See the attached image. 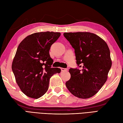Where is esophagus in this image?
<instances>
[{
	"label": "esophagus",
	"mask_w": 123,
	"mask_h": 123,
	"mask_svg": "<svg viewBox=\"0 0 123 123\" xmlns=\"http://www.w3.org/2000/svg\"><path fill=\"white\" fill-rule=\"evenodd\" d=\"M61 71H67V70H68V69L63 68H61Z\"/></svg>",
	"instance_id": "34e87169"
}]
</instances>
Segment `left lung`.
I'll list each match as a JSON object with an SVG mask.
<instances>
[{
    "label": "left lung",
    "mask_w": 123,
    "mask_h": 123,
    "mask_svg": "<svg viewBox=\"0 0 123 123\" xmlns=\"http://www.w3.org/2000/svg\"><path fill=\"white\" fill-rule=\"evenodd\" d=\"M63 35L74 49L77 64L81 69H69L71 78L68 89L79 98L87 99L98 92L107 81L111 67L107 44L90 32L64 33Z\"/></svg>",
    "instance_id": "obj_1"
}]
</instances>
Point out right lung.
Returning a JSON list of instances; mask_svg holds the SVG:
<instances>
[{
    "mask_svg": "<svg viewBox=\"0 0 123 123\" xmlns=\"http://www.w3.org/2000/svg\"><path fill=\"white\" fill-rule=\"evenodd\" d=\"M61 35L53 32L35 33L18 45L12 63V70L20 90L29 97L38 99L48 90L50 78L61 69L51 68L53 60L49 51Z\"/></svg>",
    "mask_w": 123,
    "mask_h": 123,
    "instance_id": "add662e5",
    "label": "right lung"
}]
</instances>
